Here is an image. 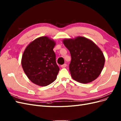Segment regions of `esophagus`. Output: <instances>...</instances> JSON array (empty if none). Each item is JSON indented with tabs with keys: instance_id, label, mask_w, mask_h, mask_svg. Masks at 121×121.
Instances as JSON below:
<instances>
[{
	"instance_id": "34e87169",
	"label": "esophagus",
	"mask_w": 121,
	"mask_h": 121,
	"mask_svg": "<svg viewBox=\"0 0 121 121\" xmlns=\"http://www.w3.org/2000/svg\"><path fill=\"white\" fill-rule=\"evenodd\" d=\"M66 66H67V64H64L63 65H62L61 66V67L62 68H65V67H66Z\"/></svg>"
}]
</instances>
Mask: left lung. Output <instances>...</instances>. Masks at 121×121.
Segmentation results:
<instances>
[{
    "instance_id": "8db88e82",
    "label": "left lung",
    "mask_w": 121,
    "mask_h": 121,
    "mask_svg": "<svg viewBox=\"0 0 121 121\" xmlns=\"http://www.w3.org/2000/svg\"><path fill=\"white\" fill-rule=\"evenodd\" d=\"M62 41L70 53L69 69L72 78L83 84L96 80L105 63V57L100 49L93 41L82 36L66 39Z\"/></svg>"
}]
</instances>
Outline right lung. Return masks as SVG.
I'll list each match as a JSON object with an SVG mask.
<instances>
[{"instance_id":"1","label":"right lung","mask_w":121,"mask_h":121,"mask_svg":"<svg viewBox=\"0 0 121 121\" xmlns=\"http://www.w3.org/2000/svg\"><path fill=\"white\" fill-rule=\"evenodd\" d=\"M56 42L41 36L31 42L22 55L21 64L27 77L34 84L47 86L56 80L59 71L53 51Z\"/></svg>"}]
</instances>
